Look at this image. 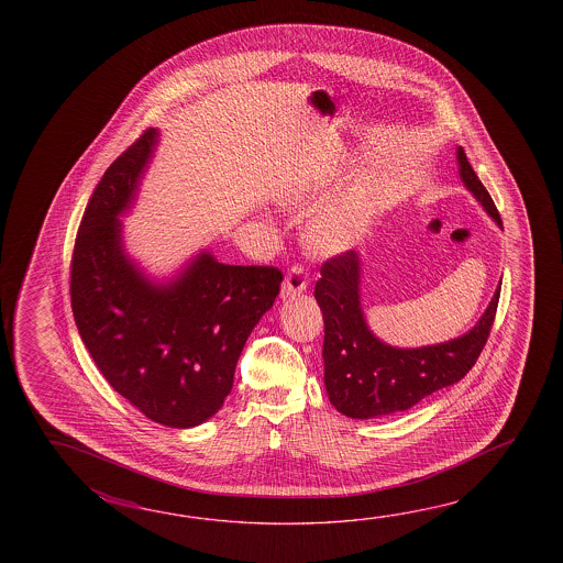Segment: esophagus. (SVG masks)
Listing matches in <instances>:
<instances>
[{"instance_id":"obj_1","label":"esophagus","mask_w":563,"mask_h":563,"mask_svg":"<svg viewBox=\"0 0 563 563\" xmlns=\"http://www.w3.org/2000/svg\"><path fill=\"white\" fill-rule=\"evenodd\" d=\"M310 284V276L306 272V267L301 264L291 265L287 269L286 279L282 284V296L289 298V296H296L301 294L306 287Z\"/></svg>"}]
</instances>
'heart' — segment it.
<instances>
[{"instance_id":"heart-1","label":"heart","mask_w":563,"mask_h":563,"mask_svg":"<svg viewBox=\"0 0 563 563\" xmlns=\"http://www.w3.org/2000/svg\"><path fill=\"white\" fill-rule=\"evenodd\" d=\"M364 225L366 216L362 207H344L342 211L323 213L311 221V245L322 252H334L356 240Z\"/></svg>"}]
</instances>
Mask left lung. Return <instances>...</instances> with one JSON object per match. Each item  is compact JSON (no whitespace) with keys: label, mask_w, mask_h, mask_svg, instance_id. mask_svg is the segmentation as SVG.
Instances as JSON below:
<instances>
[{"label":"left lung","mask_w":563,"mask_h":563,"mask_svg":"<svg viewBox=\"0 0 563 563\" xmlns=\"http://www.w3.org/2000/svg\"><path fill=\"white\" fill-rule=\"evenodd\" d=\"M461 179L499 225L501 216L478 180L463 146L456 151ZM313 296L323 313V383L338 412L371 419L415 407L422 398L459 383L477 362L495 322L501 284L477 325L437 346H386L372 335L360 308V260L356 252L325 260Z\"/></svg>","instance_id":"left-lung-1"}]
</instances>
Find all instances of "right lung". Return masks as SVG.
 <instances>
[{"label":"right lung","instance_id":"right-lung-1","mask_svg":"<svg viewBox=\"0 0 563 563\" xmlns=\"http://www.w3.org/2000/svg\"><path fill=\"white\" fill-rule=\"evenodd\" d=\"M156 143L146 131L96 185L74 241V320L107 383L146 417L189 429L213 417L241 350L274 306V265L219 264L201 253L170 286L148 284L120 247L119 213L134 197Z\"/></svg>","mask_w":563,"mask_h":563}]
</instances>
